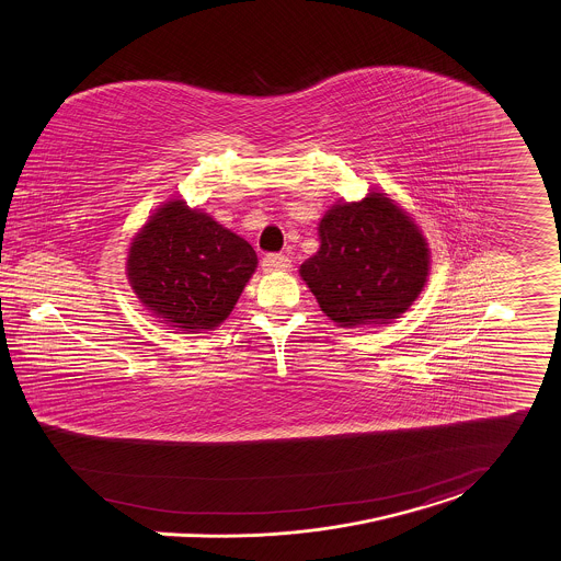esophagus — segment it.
Returning <instances> with one entry per match:
<instances>
[{
    "mask_svg": "<svg viewBox=\"0 0 561 561\" xmlns=\"http://www.w3.org/2000/svg\"><path fill=\"white\" fill-rule=\"evenodd\" d=\"M261 267H263V272H287L291 267V259L280 255V253H270V255L263 256Z\"/></svg>",
    "mask_w": 561,
    "mask_h": 561,
    "instance_id": "34e87169",
    "label": "esophagus"
}]
</instances>
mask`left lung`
<instances>
[{"label":"left lung","mask_w":561,"mask_h":561,"mask_svg":"<svg viewBox=\"0 0 561 561\" xmlns=\"http://www.w3.org/2000/svg\"><path fill=\"white\" fill-rule=\"evenodd\" d=\"M319 242L300 276L321 310L343 328L388 323L424 289L428 244L408 211L383 193L328 209Z\"/></svg>","instance_id":"left-lung-1"}]
</instances>
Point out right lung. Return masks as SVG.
<instances>
[{
  "label": "right lung",
  "instance_id": "add662e5",
  "mask_svg": "<svg viewBox=\"0 0 561 561\" xmlns=\"http://www.w3.org/2000/svg\"><path fill=\"white\" fill-rule=\"evenodd\" d=\"M255 267L256 253L244 238L180 199L156 209L126 261L137 298L184 332L222 323Z\"/></svg>",
  "mask_w": 561,
  "mask_h": 561
}]
</instances>
